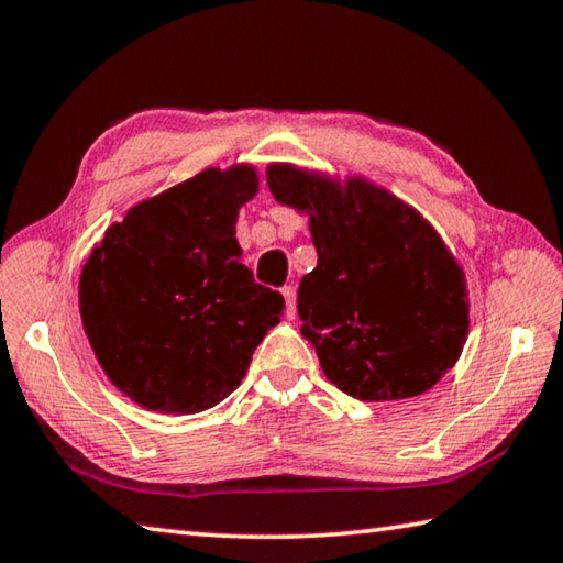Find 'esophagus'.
Here are the masks:
<instances>
[{
    "instance_id": "obj_1",
    "label": "esophagus",
    "mask_w": 563,
    "mask_h": 563,
    "mask_svg": "<svg viewBox=\"0 0 563 563\" xmlns=\"http://www.w3.org/2000/svg\"><path fill=\"white\" fill-rule=\"evenodd\" d=\"M280 292H283L285 302H288V318L292 320L295 318V305H298V302H295V288H292V285H285Z\"/></svg>"
}]
</instances>
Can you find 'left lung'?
<instances>
[{
  "label": "left lung",
  "mask_w": 563,
  "mask_h": 563,
  "mask_svg": "<svg viewBox=\"0 0 563 563\" xmlns=\"http://www.w3.org/2000/svg\"><path fill=\"white\" fill-rule=\"evenodd\" d=\"M268 188L308 216L318 268L300 280V332L332 385L362 402L432 389L470 335L466 278L427 218L365 176L268 166Z\"/></svg>",
  "instance_id": "obj_1"
}]
</instances>
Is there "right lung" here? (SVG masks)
I'll use <instances>...</instances> for the list:
<instances>
[{
  "label": "right lung",
  "mask_w": 563,
  "mask_h": 563,
  "mask_svg": "<svg viewBox=\"0 0 563 563\" xmlns=\"http://www.w3.org/2000/svg\"><path fill=\"white\" fill-rule=\"evenodd\" d=\"M258 194L251 164L206 168L131 206L79 278L81 325L111 385L166 415L233 393L285 300L241 263L238 211Z\"/></svg>",
  "instance_id": "1"
}]
</instances>
